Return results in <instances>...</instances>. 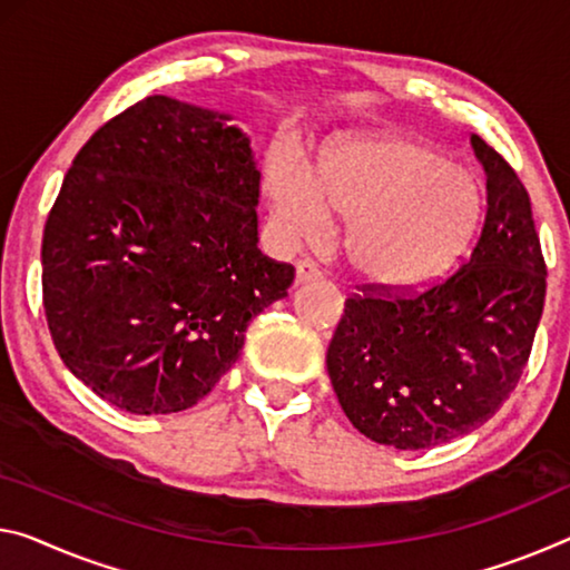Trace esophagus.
<instances>
[{
	"label": "esophagus",
	"instance_id": "1",
	"mask_svg": "<svg viewBox=\"0 0 570 570\" xmlns=\"http://www.w3.org/2000/svg\"><path fill=\"white\" fill-rule=\"evenodd\" d=\"M321 269L313 265L311 259H297L295 262V279L297 283H315V279H321Z\"/></svg>",
	"mask_w": 570,
	"mask_h": 570
}]
</instances>
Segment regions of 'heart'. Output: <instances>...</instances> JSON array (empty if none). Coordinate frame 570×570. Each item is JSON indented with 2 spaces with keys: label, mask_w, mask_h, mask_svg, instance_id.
<instances>
[{
  "label": "heart",
  "mask_w": 570,
  "mask_h": 570,
  "mask_svg": "<svg viewBox=\"0 0 570 570\" xmlns=\"http://www.w3.org/2000/svg\"><path fill=\"white\" fill-rule=\"evenodd\" d=\"M275 222L287 239L318 242L331 212L348 222L344 252L376 287L431 285L461 257L481 216L479 183L415 139L362 137L323 157L315 175L291 157L267 170Z\"/></svg>",
  "instance_id": "heart-1"
}]
</instances>
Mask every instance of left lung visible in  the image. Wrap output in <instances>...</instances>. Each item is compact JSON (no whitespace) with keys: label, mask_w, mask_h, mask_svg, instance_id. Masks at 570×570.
<instances>
[{"label":"left lung","mask_w":570,"mask_h":570,"mask_svg":"<svg viewBox=\"0 0 570 570\" xmlns=\"http://www.w3.org/2000/svg\"><path fill=\"white\" fill-rule=\"evenodd\" d=\"M487 216L471 257L420 293L362 285L346 297L326 366L358 433L400 451L484 425L518 387L542 303L546 259L530 196L479 135Z\"/></svg>","instance_id":"obj_1"}]
</instances>
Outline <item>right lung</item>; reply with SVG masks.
<instances>
[{
  "label": "right lung",
  "instance_id": "right-lung-1",
  "mask_svg": "<svg viewBox=\"0 0 570 570\" xmlns=\"http://www.w3.org/2000/svg\"><path fill=\"white\" fill-rule=\"evenodd\" d=\"M229 114L147 96L96 129L42 232L63 364L114 407H194L295 269L257 249L259 170Z\"/></svg>",
  "mask_w": 570,
  "mask_h": 570
}]
</instances>
